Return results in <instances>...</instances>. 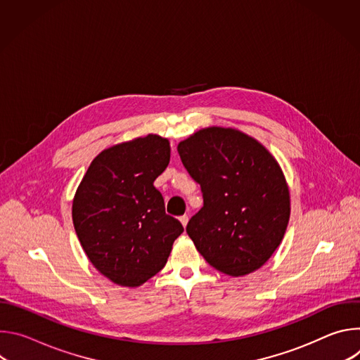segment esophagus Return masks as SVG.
I'll return each instance as SVG.
<instances>
[{
	"label": "esophagus",
	"instance_id": "esophagus-1",
	"mask_svg": "<svg viewBox=\"0 0 360 360\" xmlns=\"http://www.w3.org/2000/svg\"><path fill=\"white\" fill-rule=\"evenodd\" d=\"M179 221H181V224H182V226L185 228V226L188 225V221H189V218H188L186 215H184V217H181V218H179Z\"/></svg>",
	"mask_w": 360,
	"mask_h": 360
}]
</instances>
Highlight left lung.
<instances>
[{
  "instance_id": "1",
  "label": "left lung",
  "mask_w": 360,
  "mask_h": 360,
  "mask_svg": "<svg viewBox=\"0 0 360 360\" xmlns=\"http://www.w3.org/2000/svg\"><path fill=\"white\" fill-rule=\"evenodd\" d=\"M178 152L203 196L186 226L198 252L229 276L264 266L290 217L289 188L275 157L259 141L222 127L196 131Z\"/></svg>"
}]
</instances>
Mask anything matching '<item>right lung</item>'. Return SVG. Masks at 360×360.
<instances>
[{
    "mask_svg": "<svg viewBox=\"0 0 360 360\" xmlns=\"http://www.w3.org/2000/svg\"><path fill=\"white\" fill-rule=\"evenodd\" d=\"M169 158V141L157 134L121 142L98 153L77 188L72 222L81 246L120 286L138 288L157 275L184 232L153 186Z\"/></svg>",
    "mask_w": 360,
    "mask_h": 360,
    "instance_id": "obj_1",
    "label": "right lung"
}]
</instances>
